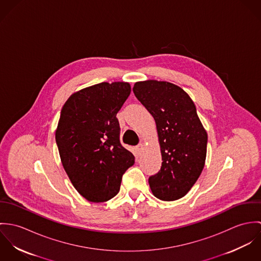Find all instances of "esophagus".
<instances>
[{
  "mask_svg": "<svg viewBox=\"0 0 261 261\" xmlns=\"http://www.w3.org/2000/svg\"><path fill=\"white\" fill-rule=\"evenodd\" d=\"M143 147H144V146H143V144H140V145H138V146L136 147V149H137V151H138L139 153L143 150Z\"/></svg>",
  "mask_w": 261,
  "mask_h": 261,
  "instance_id": "1",
  "label": "esophagus"
}]
</instances>
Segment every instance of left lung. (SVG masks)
I'll list each match as a JSON object with an SVG mask.
<instances>
[{"instance_id": "1", "label": "left lung", "mask_w": 261, "mask_h": 261, "mask_svg": "<svg viewBox=\"0 0 261 261\" xmlns=\"http://www.w3.org/2000/svg\"><path fill=\"white\" fill-rule=\"evenodd\" d=\"M133 91L152 115L161 147V170L149 178L152 194L163 201L184 197L200 177L207 153V133L191 97L179 86L147 80Z\"/></svg>"}]
</instances>
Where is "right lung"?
Returning <instances> with one entry per match:
<instances>
[{"label": "right lung", "mask_w": 261, "mask_h": 261, "mask_svg": "<svg viewBox=\"0 0 261 261\" xmlns=\"http://www.w3.org/2000/svg\"><path fill=\"white\" fill-rule=\"evenodd\" d=\"M130 94L127 82H101L73 93L55 134L63 168L77 192L94 203L113 198L135 155L119 141L116 113Z\"/></svg>", "instance_id": "obj_1"}]
</instances>
